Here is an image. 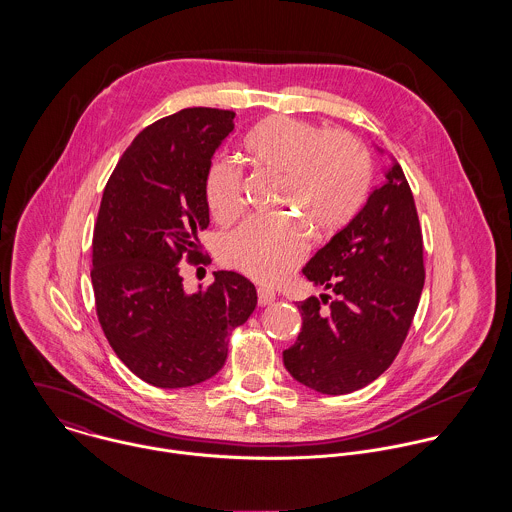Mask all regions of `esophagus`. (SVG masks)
<instances>
[{
	"label": "esophagus",
	"mask_w": 512,
	"mask_h": 512,
	"mask_svg": "<svg viewBox=\"0 0 512 512\" xmlns=\"http://www.w3.org/2000/svg\"><path fill=\"white\" fill-rule=\"evenodd\" d=\"M276 299V293L266 288H258V305H270Z\"/></svg>",
	"instance_id": "34e87169"
}]
</instances>
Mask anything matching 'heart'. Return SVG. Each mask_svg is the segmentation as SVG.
Masks as SVG:
<instances>
[{
	"mask_svg": "<svg viewBox=\"0 0 512 512\" xmlns=\"http://www.w3.org/2000/svg\"><path fill=\"white\" fill-rule=\"evenodd\" d=\"M248 165L278 177L276 207L292 217L248 220L219 244L222 264L260 284H278L303 260L307 230L323 240L355 217L368 185L361 144L341 130H321L292 116H270L244 140ZM211 217L226 224L242 211V173L226 161L211 165L205 181Z\"/></svg>",
	"mask_w": 512,
	"mask_h": 512,
	"instance_id": "heart-1",
	"label": "heart"
}]
</instances>
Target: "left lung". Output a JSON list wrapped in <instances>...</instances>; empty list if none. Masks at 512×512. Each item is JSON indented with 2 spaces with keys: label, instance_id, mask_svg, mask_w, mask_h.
Returning <instances> with one entry per match:
<instances>
[{
  "label": "left lung",
  "instance_id": "left-lung-1",
  "mask_svg": "<svg viewBox=\"0 0 512 512\" xmlns=\"http://www.w3.org/2000/svg\"><path fill=\"white\" fill-rule=\"evenodd\" d=\"M365 207L303 268L329 293L297 303L301 331L284 351L293 378L321 394H349L396 359L426 280L412 189L394 161Z\"/></svg>",
  "mask_w": 512,
  "mask_h": 512
}]
</instances>
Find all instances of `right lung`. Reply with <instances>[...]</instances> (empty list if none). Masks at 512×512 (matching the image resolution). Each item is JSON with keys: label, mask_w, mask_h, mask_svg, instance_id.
Returning <instances> with one entry per match:
<instances>
[{"label": "right lung", "mask_w": 512, "mask_h": 512, "mask_svg": "<svg viewBox=\"0 0 512 512\" xmlns=\"http://www.w3.org/2000/svg\"><path fill=\"white\" fill-rule=\"evenodd\" d=\"M234 112L185 108L136 136L114 167L92 236V288L100 327L136 376L185 388L224 366L228 337L258 295L250 280L220 270L185 293L179 264H207L199 232L209 226L205 181L234 130Z\"/></svg>", "instance_id": "right-lung-1"}]
</instances>
